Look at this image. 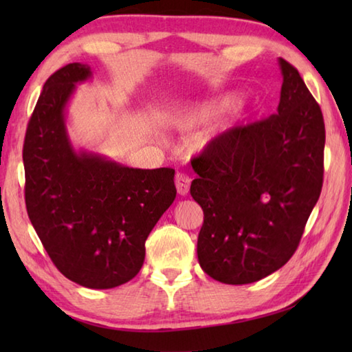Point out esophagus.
<instances>
[{
	"label": "esophagus",
	"instance_id": "esophagus-1",
	"mask_svg": "<svg viewBox=\"0 0 352 352\" xmlns=\"http://www.w3.org/2000/svg\"><path fill=\"white\" fill-rule=\"evenodd\" d=\"M175 186H177V192L180 193V195H188L189 188H190L189 175H186L184 172H177V174H175Z\"/></svg>",
	"mask_w": 352,
	"mask_h": 352
}]
</instances>
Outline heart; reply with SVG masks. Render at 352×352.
I'll use <instances>...</instances> for the list:
<instances>
[{
  "label": "heart",
  "mask_w": 352,
  "mask_h": 352,
  "mask_svg": "<svg viewBox=\"0 0 352 352\" xmlns=\"http://www.w3.org/2000/svg\"><path fill=\"white\" fill-rule=\"evenodd\" d=\"M210 106H195V107H186L183 110H178L177 113L172 116V124L182 130H190L195 129L199 124L206 122L212 115Z\"/></svg>",
  "instance_id": "obj_1"
}]
</instances>
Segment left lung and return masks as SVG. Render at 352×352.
I'll return each instance as SVG.
<instances>
[{"label":"left lung","mask_w":352,"mask_h":352,"mask_svg":"<svg viewBox=\"0 0 352 352\" xmlns=\"http://www.w3.org/2000/svg\"><path fill=\"white\" fill-rule=\"evenodd\" d=\"M276 113L223 131L193 157L204 212L198 261L216 281L248 284L294 256L324 182L325 125L300 72L280 58Z\"/></svg>","instance_id":"1"}]
</instances>
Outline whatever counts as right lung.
Listing matches in <instances>:
<instances>
[{
	"instance_id": "right-lung-1",
	"label": "right lung",
	"mask_w": 352,
	"mask_h": 352,
	"mask_svg": "<svg viewBox=\"0 0 352 352\" xmlns=\"http://www.w3.org/2000/svg\"><path fill=\"white\" fill-rule=\"evenodd\" d=\"M91 66L69 63L45 81L22 149L28 218L66 278L111 289L138 275L145 241L174 203L172 168L136 169L72 148L65 107Z\"/></svg>"
}]
</instances>
